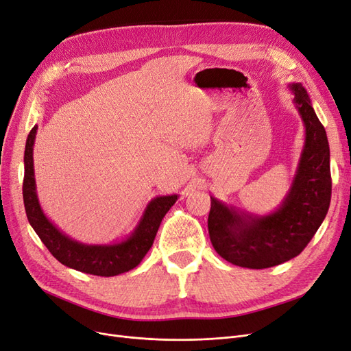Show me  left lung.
Wrapping results in <instances>:
<instances>
[{
	"instance_id": "8db88e82",
	"label": "left lung",
	"mask_w": 351,
	"mask_h": 351,
	"mask_svg": "<svg viewBox=\"0 0 351 351\" xmlns=\"http://www.w3.org/2000/svg\"><path fill=\"white\" fill-rule=\"evenodd\" d=\"M305 127V143L292 185L266 215L240 211L211 197L208 232L215 252L247 269L278 266L296 257L314 237L331 201L330 146L302 84H289Z\"/></svg>"
}]
</instances>
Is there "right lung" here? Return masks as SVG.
<instances>
[{
    "instance_id": "right-lung-1",
    "label": "right lung",
    "mask_w": 351,
    "mask_h": 351,
    "mask_svg": "<svg viewBox=\"0 0 351 351\" xmlns=\"http://www.w3.org/2000/svg\"><path fill=\"white\" fill-rule=\"evenodd\" d=\"M37 125L25 141L24 150V182L23 199L29 223L40 237L47 250L58 261L71 269L97 276H117L134 269L146 253L150 250L156 232L159 230L163 217L172 208L178 195H165L153 198L138 224L125 240L112 244H85L62 232L43 213L36 192L33 146Z\"/></svg>"
}]
</instances>
